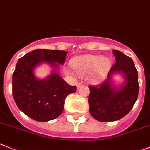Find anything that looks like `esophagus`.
<instances>
[{
  "instance_id": "1",
  "label": "esophagus",
  "mask_w": 150,
  "mask_h": 150,
  "mask_svg": "<svg viewBox=\"0 0 150 150\" xmlns=\"http://www.w3.org/2000/svg\"><path fill=\"white\" fill-rule=\"evenodd\" d=\"M82 86H83V85H82V83H76V87H77V89H79L80 87H81Z\"/></svg>"
}]
</instances>
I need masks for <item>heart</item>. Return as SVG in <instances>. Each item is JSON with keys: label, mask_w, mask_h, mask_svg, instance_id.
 <instances>
[{"label": "heart", "mask_w": 150, "mask_h": 150, "mask_svg": "<svg viewBox=\"0 0 150 150\" xmlns=\"http://www.w3.org/2000/svg\"><path fill=\"white\" fill-rule=\"evenodd\" d=\"M110 60L106 57L96 55L78 57L72 61V66L80 76L89 74L88 79L92 83H99L103 80L110 68ZM74 75V74L71 73Z\"/></svg>", "instance_id": "1"}]
</instances>
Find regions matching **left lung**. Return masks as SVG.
I'll list each match as a JSON object with an SVG mask.
<instances>
[{
  "label": "left lung",
  "mask_w": 150,
  "mask_h": 150,
  "mask_svg": "<svg viewBox=\"0 0 150 150\" xmlns=\"http://www.w3.org/2000/svg\"><path fill=\"white\" fill-rule=\"evenodd\" d=\"M116 64L111 67L104 82L90 86L89 105L91 116L100 122H112L130 112L139 93L138 72L133 60L117 50H112ZM120 72L125 83L120 88L112 85V76Z\"/></svg>",
  "instance_id": "1"
}]
</instances>
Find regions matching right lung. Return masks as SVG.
<instances>
[{"mask_svg": "<svg viewBox=\"0 0 150 150\" xmlns=\"http://www.w3.org/2000/svg\"><path fill=\"white\" fill-rule=\"evenodd\" d=\"M67 52L38 49L20 58L12 78V93L17 107L34 120L47 122L57 118L64 110L67 96L76 91L59 75V64L65 62ZM43 62L53 67L50 76L39 80L34 69Z\"/></svg>", "mask_w": 150, "mask_h": 150, "instance_id": "add662e5", "label": "right lung"}]
</instances>
